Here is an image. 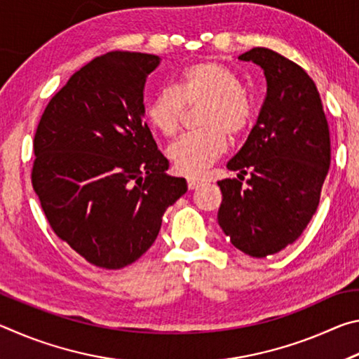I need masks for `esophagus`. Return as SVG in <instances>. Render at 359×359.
<instances>
[{"mask_svg": "<svg viewBox=\"0 0 359 359\" xmlns=\"http://www.w3.org/2000/svg\"><path fill=\"white\" fill-rule=\"evenodd\" d=\"M187 182H188V188H190V190H194V188H198L203 184L201 179H194V177H190Z\"/></svg>", "mask_w": 359, "mask_h": 359, "instance_id": "34e87169", "label": "esophagus"}]
</instances>
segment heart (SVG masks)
Listing matches in <instances>:
<instances>
[{
  "label": "heart",
  "instance_id": "1",
  "mask_svg": "<svg viewBox=\"0 0 359 359\" xmlns=\"http://www.w3.org/2000/svg\"><path fill=\"white\" fill-rule=\"evenodd\" d=\"M199 109L198 126L168 149L175 171L196 177L228 150L229 136H241L253 121V102L238 72L217 60H201L182 69L174 88H163L145 107L149 123L163 136L179 133L187 107Z\"/></svg>",
  "mask_w": 359,
  "mask_h": 359
}]
</instances>
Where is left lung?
<instances>
[{
  "label": "left lung",
  "instance_id": "8db88e82",
  "mask_svg": "<svg viewBox=\"0 0 359 359\" xmlns=\"http://www.w3.org/2000/svg\"><path fill=\"white\" fill-rule=\"evenodd\" d=\"M239 60L261 66L267 92L257 125L228 161L239 179L218 182L217 218L236 248L264 258L293 244L317 212L331 163L330 126L317 85L299 65L264 47Z\"/></svg>",
  "mask_w": 359,
  "mask_h": 359
}]
</instances>
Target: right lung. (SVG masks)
I'll use <instances>...</instances> for the list:
<instances>
[{
  "instance_id": "add662e5",
  "label": "right lung",
  "mask_w": 359,
  "mask_h": 359,
  "mask_svg": "<svg viewBox=\"0 0 359 359\" xmlns=\"http://www.w3.org/2000/svg\"><path fill=\"white\" fill-rule=\"evenodd\" d=\"M160 57L107 52L69 77L36 130L32 184L60 239L88 263L121 269L149 250L187 193L144 120Z\"/></svg>"
}]
</instances>
